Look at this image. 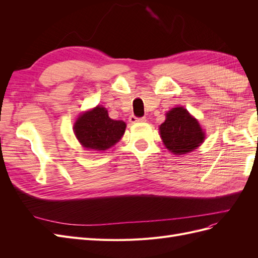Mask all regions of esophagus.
<instances>
[{"mask_svg": "<svg viewBox=\"0 0 258 258\" xmlns=\"http://www.w3.org/2000/svg\"><path fill=\"white\" fill-rule=\"evenodd\" d=\"M129 121L131 122V123H138V122H145L146 121V118L145 117H136V116H130L129 117Z\"/></svg>", "mask_w": 258, "mask_h": 258, "instance_id": "esophagus-1", "label": "esophagus"}]
</instances>
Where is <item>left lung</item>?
<instances>
[{"instance_id": "left-lung-1", "label": "left lung", "mask_w": 258, "mask_h": 258, "mask_svg": "<svg viewBox=\"0 0 258 258\" xmlns=\"http://www.w3.org/2000/svg\"><path fill=\"white\" fill-rule=\"evenodd\" d=\"M159 132L163 144L174 155L192 152L204 143L206 138L199 121L183 106L173 107L166 114Z\"/></svg>"}]
</instances>
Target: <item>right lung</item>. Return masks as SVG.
Masks as SVG:
<instances>
[{
	"label": "right lung",
	"instance_id": "add662e5",
	"mask_svg": "<svg viewBox=\"0 0 258 258\" xmlns=\"http://www.w3.org/2000/svg\"><path fill=\"white\" fill-rule=\"evenodd\" d=\"M126 126L122 120L110 118L106 108L98 105L81 114L73 130L83 147L92 151H106L119 142Z\"/></svg>",
	"mask_w": 258,
	"mask_h": 258
}]
</instances>
